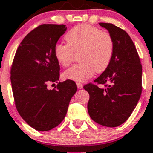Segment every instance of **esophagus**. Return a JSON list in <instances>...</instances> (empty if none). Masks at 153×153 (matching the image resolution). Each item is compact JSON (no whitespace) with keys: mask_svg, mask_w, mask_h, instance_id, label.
<instances>
[{"mask_svg":"<svg viewBox=\"0 0 153 153\" xmlns=\"http://www.w3.org/2000/svg\"><path fill=\"white\" fill-rule=\"evenodd\" d=\"M77 86H78V88H79V89H82V88L83 87L82 83H81V82H77Z\"/></svg>","mask_w":153,"mask_h":153,"instance_id":"1","label":"esophagus"}]
</instances>
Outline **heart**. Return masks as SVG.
<instances>
[{
  "instance_id": "1",
  "label": "heart",
  "mask_w": 153,
  "mask_h": 153,
  "mask_svg": "<svg viewBox=\"0 0 153 153\" xmlns=\"http://www.w3.org/2000/svg\"><path fill=\"white\" fill-rule=\"evenodd\" d=\"M67 44H56L54 56L64 68L70 66L78 56L79 64L65 71V79L85 82L95 71L97 74L107 70L114 53V42L111 34L98 27L80 24L71 29L64 36Z\"/></svg>"
}]
</instances>
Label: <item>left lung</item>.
<instances>
[{
  "label": "left lung",
  "instance_id": "left-lung-1",
  "mask_svg": "<svg viewBox=\"0 0 153 153\" xmlns=\"http://www.w3.org/2000/svg\"><path fill=\"white\" fill-rule=\"evenodd\" d=\"M114 42L111 64L105 71L83 86L89 93L88 112L97 123L115 127L130 117L142 90V67L136 47L129 34L114 24L100 23ZM97 85H104L100 88Z\"/></svg>",
  "mask_w": 153,
  "mask_h": 153
}]
</instances>
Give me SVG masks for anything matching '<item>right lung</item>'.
Instances as JSON below:
<instances>
[{
    "label": "right lung",
    "instance_id": "right-lung-1",
    "mask_svg": "<svg viewBox=\"0 0 153 153\" xmlns=\"http://www.w3.org/2000/svg\"><path fill=\"white\" fill-rule=\"evenodd\" d=\"M67 30L64 24H42L30 32L16 50L11 68L15 105L28 125L39 131L57 126L65 117L68 105L77 91L74 81L58 82L59 65L54 47Z\"/></svg>",
    "mask_w": 153,
    "mask_h": 153
}]
</instances>
